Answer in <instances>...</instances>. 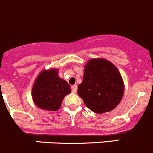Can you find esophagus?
<instances>
[{
	"label": "esophagus",
	"instance_id": "esophagus-1",
	"mask_svg": "<svg viewBox=\"0 0 153 153\" xmlns=\"http://www.w3.org/2000/svg\"><path fill=\"white\" fill-rule=\"evenodd\" d=\"M71 89H72V92H76V91H77V86H76V85H72V86H71Z\"/></svg>",
	"mask_w": 153,
	"mask_h": 153
}]
</instances>
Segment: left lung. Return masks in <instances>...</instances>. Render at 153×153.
I'll return each instance as SVG.
<instances>
[{"mask_svg": "<svg viewBox=\"0 0 153 153\" xmlns=\"http://www.w3.org/2000/svg\"><path fill=\"white\" fill-rule=\"evenodd\" d=\"M77 93L85 106L95 113L110 112L120 103L124 82L119 70L104 59H90L84 68Z\"/></svg>", "mask_w": 153, "mask_h": 153, "instance_id": "left-lung-1", "label": "left lung"}]
</instances>
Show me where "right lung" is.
<instances>
[{
  "mask_svg": "<svg viewBox=\"0 0 153 153\" xmlns=\"http://www.w3.org/2000/svg\"><path fill=\"white\" fill-rule=\"evenodd\" d=\"M71 91V85L59 76L57 69L44 70L36 78L32 88L34 104L42 110L56 111L62 106L64 97Z\"/></svg>",
  "mask_w": 153,
  "mask_h": 153,
  "instance_id": "obj_1",
  "label": "right lung"
}]
</instances>
